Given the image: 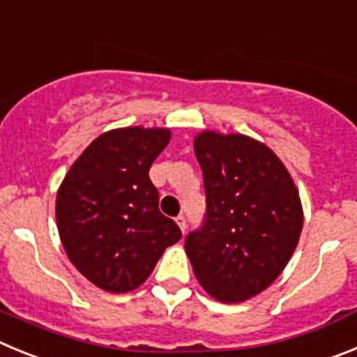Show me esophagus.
<instances>
[{"mask_svg":"<svg viewBox=\"0 0 357 357\" xmlns=\"http://www.w3.org/2000/svg\"><path fill=\"white\" fill-rule=\"evenodd\" d=\"M176 222H178L179 229H181L183 233H185V231H186V218L183 217V215H179V217H176Z\"/></svg>","mask_w":357,"mask_h":357,"instance_id":"1","label":"esophagus"}]
</instances>
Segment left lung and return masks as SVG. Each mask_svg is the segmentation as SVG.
<instances>
[{"mask_svg": "<svg viewBox=\"0 0 357 357\" xmlns=\"http://www.w3.org/2000/svg\"><path fill=\"white\" fill-rule=\"evenodd\" d=\"M194 149L206 215L186 234V256L211 297L243 303L290 261L303 231L301 197L281 160L250 137L202 131Z\"/></svg>", "mask_w": 357, "mask_h": 357, "instance_id": "left-lung-1", "label": "left lung"}]
</instances>
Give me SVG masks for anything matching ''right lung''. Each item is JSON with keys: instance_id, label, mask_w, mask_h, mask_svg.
<instances>
[{"instance_id": "obj_1", "label": "right lung", "mask_w": 357, "mask_h": 357, "mask_svg": "<svg viewBox=\"0 0 357 357\" xmlns=\"http://www.w3.org/2000/svg\"><path fill=\"white\" fill-rule=\"evenodd\" d=\"M171 130L140 126L102 133L73 163L56 194V226L70 263L112 294L139 288L163 250L181 238L158 208L149 169Z\"/></svg>"}]
</instances>
